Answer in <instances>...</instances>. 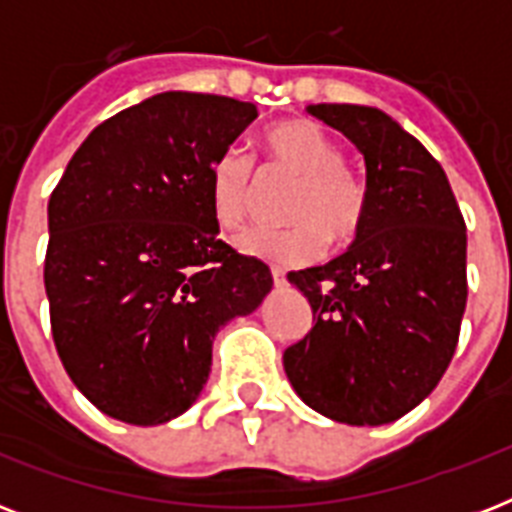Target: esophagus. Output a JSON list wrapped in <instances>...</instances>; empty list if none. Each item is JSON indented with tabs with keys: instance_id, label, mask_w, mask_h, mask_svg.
Segmentation results:
<instances>
[{
	"instance_id": "obj_1",
	"label": "esophagus",
	"mask_w": 512,
	"mask_h": 512,
	"mask_svg": "<svg viewBox=\"0 0 512 512\" xmlns=\"http://www.w3.org/2000/svg\"><path fill=\"white\" fill-rule=\"evenodd\" d=\"M271 276H273V284H276V287H287V276H284V271H281V268H271Z\"/></svg>"
}]
</instances>
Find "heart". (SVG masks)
<instances>
[{
  "instance_id": "heart-1",
  "label": "heart",
  "mask_w": 512,
  "mask_h": 512,
  "mask_svg": "<svg viewBox=\"0 0 512 512\" xmlns=\"http://www.w3.org/2000/svg\"><path fill=\"white\" fill-rule=\"evenodd\" d=\"M265 159L297 177L284 209L292 223L281 231L244 233L239 249L276 265H305L327 249L356 239L369 215V188L356 170L342 164L345 154L329 132L311 119H287L263 135ZM255 164L239 148L217 156L209 172V209L220 231H239L252 209Z\"/></svg>"
}]
</instances>
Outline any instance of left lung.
I'll return each mask as SVG.
<instances>
[{
    "label": "left lung",
    "instance_id": "left-lung-1",
    "mask_svg": "<svg viewBox=\"0 0 512 512\" xmlns=\"http://www.w3.org/2000/svg\"><path fill=\"white\" fill-rule=\"evenodd\" d=\"M308 114L364 154L369 215L348 252L287 276L313 329L284 350L305 404L345 425H385L430 396L468 303V233L441 164L380 108L319 103Z\"/></svg>",
    "mask_w": 512,
    "mask_h": 512
}]
</instances>
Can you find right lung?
Listing matches in <instances>:
<instances>
[{
    "instance_id": "right-lung-1",
    "label": "right lung",
    "mask_w": 512,
    "mask_h": 512,
    "mask_svg": "<svg viewBox=\"0 0 512 512\" xmlns=\"http://www.w3.org/2000/svg\"><path fill=\"white\" fill-rule=\"evenodd\" d=\"M257 119L252 103L162 92L124 108L71 156L47 207L52 340L100 412L162 425L199 398L212 340L271 292L209 209V172Z\"/></svg>"
}]
</instances>
